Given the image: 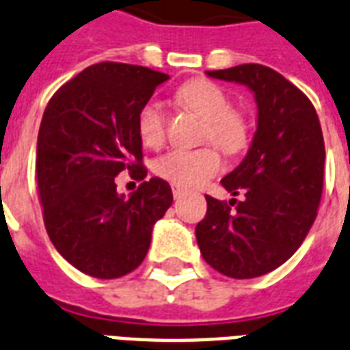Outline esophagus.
<instances>
[{"label": "esophagus", "instance_id": "obj_1", "mask_svg": "<svg viewBox=\"0 0 350 350\" xmlns=\"http://www.w3.org/2000/svg\"><path fill=\"white\" fill-rule=\"evenodd\" d=\"M172 194H174V198H181L185 194V189L181 185H172Z\"/></svg>", "mask_w": 350, "mask_h": 350}]
</instances>
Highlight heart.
Listing matches in <instances>:
<instances>
[{
    "label": "heart",
    "mask_w": 350,
    "mask_h": 350,
    "mask_svg": "<svg viewBox=\"0 0 350 350\" xmlns=\"http://www.w3.org/2000/svg\"><path fill=\"white\" fill-rule=\"evenodd\" d=\"M178 103L204 119V139H211L224 152L234 154L247 143V124L244 117L231 110L229 97L222 88L209 80H191L176 92ZM139 137L146 146H159L165 139V111L156 100L146 103L137 117ZM222 157L215 146L194 150L176 148L154 163L159 178L181 187H196L217 174Z\"/></svg>",
    "instance_id": "heart-1"
}]
</instances>
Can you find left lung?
<instances>
[{
    "label": "left lung",
    "mask_w": 350,
    "mask_h": 350,
    "mask_svg": "<svg viewBox=\"0 0 350 350\" xmlns=\"http://www.w3.org/2000/svg\"><path fill=\"white\" fill-rule=\"evenodd\" d=\"M246 86L257 103V130L246 157L222 178L244 200L205 196L196 240L211 268L253 279L284 264L316 220L323 191L325 143L312 103L282 75L260 64L205 71Z\"/></svg>",
    "instance_id": "left-lung-1"
}]
</instances>
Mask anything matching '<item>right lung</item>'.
<instances>
[{"label": "right lung", "mask_w": 350, "mask_h": 350, "mask_svg": "<svg viewBox=\"0 0 350 350\" xmlns=\"http://www.w3.org/2000/svg\"><path fill=\"white\" fill-rule=\"evenodd\" d=\"M170 77L132 64L100 62L64 84L44 111L36 180L53 246L86 275L117 279L146 257L152 229L172 205L161 178L130 196L116 178L146 176L137 128L141 108Z\"/></svg>", "instance_id": "add662e5"}]
</instances>
